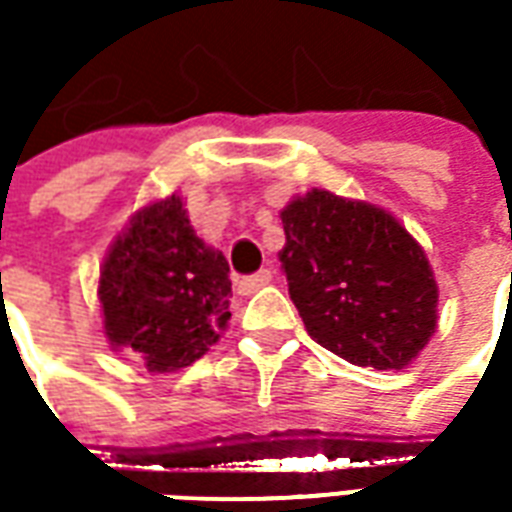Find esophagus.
I'll use <instances>...</instances> for the list:
<instances>
[{
	"label": "esophagus",
	"instance_id": "esophagus-1",
	"mask_svg": "<svg viewBox=\"0 0 512 512\" xmlns=\"http://www.w3.org/2000/svg\"><path fill=\"white\" fill-rule=\"evenodd\" d=\"M268 282H271V271L268 268H260L255 274H246V277L235 279V288L241 296H249V293H255V290L266 288Z\"/></svg>",
	"mask_w": 512,
	"mask_h": 512
}]
</instances>
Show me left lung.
<instances>
[{
    "instance_id": "left-lung-1",
    "label": "left lung",
    "mask_w": 512,
    "mask_h": 512,
    "mask_svg": "<svg viewBox=\"0 0 512 512\" xmlns=\"http://www.w3.org/2000/svg\"><path fill=\"white\" fill-rule=\"evenodd\" d=\"M279 263L307 332L345 362L400 370L436 329V279L395 216L312 189L282 211Z\"/></svg>"
}]
</instances>
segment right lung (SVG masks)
Listing matches in <instances>:
<instances>
[{"label":"right lung","instance_id":"1","mask_svg":"<svg viewBox=\"0 0 512 512\" xmlns=\"http://www.w3.org/2000/svg\"><path fill=\"white\" fill-rule=\"evenodd\" d=\"M106 337L131 348L147 370L197 362L230 321V266L197 238L180 197L131 219L101 268Z\"/></svg>","mask_w":512,"mask_h":512}]
</instances>
